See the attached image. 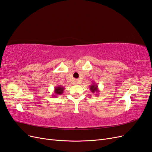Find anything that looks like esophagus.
Here are the masks:
<instances>
[{"mask_svg":"<svg viewBox=\"0 0 152 152\" xmlns=\"http://www.w3.org/2000/svg\"><path fill=\"white\" fill-rule=\"evenodd\" d=\"M74 84H79V81H78L77 80H74Z\"/></svg>","mask_w":152,"mask_h":152,"instance_id":"obj_1","label":"esophagus"}]
</instances>
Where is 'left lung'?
<instances>
[{"label":"left lung","mask_w":152,"mask_h":152,"mask_svg":"<svg viewBox=\"0 0 152 152\" xmlns=\"http://www.w3.org/2000/svg\"><path fill=\"white\" fill-rule=\"evenodd\" d=\"M89 89L90 91L92 92V93L93 94H98V93L99 92V89H98V85L96 84L95 82H93L90 87H89Z\"/></svg>","instance_id":"8db88e82"}]
</instances>
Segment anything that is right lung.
I'll return each instance as SVG.
<instances>
[{"label": "right lung", "instance_id": "obj_1", "mask_svg": "<svg viewBox=\"0 0 152 152\" xmlns=\"http://www.w3.org/2000/svg\"><path fill=\"white\" fill-rule=\"evenodd\" d=\"M64 90H65V87L61 86H58L56 87H55L53 96H54V97H56L58 95H61L63 93Z\"/></svg>", "mask_w": 152, "mask_h": 152}]
</instances>
